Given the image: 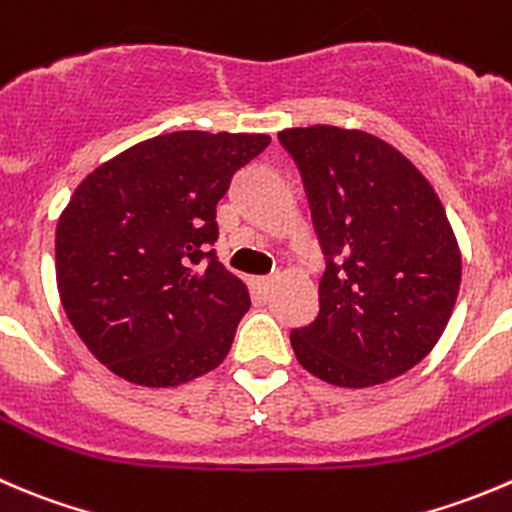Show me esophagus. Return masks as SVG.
I'll list each match as a JSON object with an SVG mask.
<instances>
[{
	"label": "esophagus",
	"instance_id": "34e87169",
	"mask_svg": "<svg viewBox=\"0 0 512 512\" xmlns=\"http://www.w3.org/2000/svg\"><path fill=\"white\" fill-rule=\"evenodd\" d=\"M272 282H275L272 277H252V290L265 297L272 290Z\"/></svg>",
	"mask_w": 512,
	"mask_h": 512
}]
</instances>
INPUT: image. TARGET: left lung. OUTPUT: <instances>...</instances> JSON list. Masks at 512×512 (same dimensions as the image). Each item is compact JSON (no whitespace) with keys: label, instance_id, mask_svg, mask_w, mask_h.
Wrapping results in <instances>:
<instances>
[{"label":"left lung","instance_id":"obj_1","mask_svg":"<svg viewBox=\"0 0 512 512\" xmlns=\"http://www.w3.org/2000/svg\"><path fill=\"white\" fill-rule=\"evenodd\" d=\"M325 252L320 312L292 330L297 362L337 388H372L435 347L460 290V247L445 207L400 150L362 130L290 127Z\"/></svg>","mask_w":512,"mask_h":512}]
</instances>
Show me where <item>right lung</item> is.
<instances>
[{
  "instance_id": "add662e5",
  "label": "right lung",
  "mask_w": 512,
  "mask_h": 512,
  "mask_svg": "<svg viewBox=\"0 0 512 512\" xmlns=\"http://www.w3.org/2000/svg\"><path fill=\"white\" fill-rule=\"evenodd\" d=\"M267 145V135L172 132L77 185L54 240L59 300L117 377L177 388L227 357L250 292L210 250L217 202Z\"/></svg>"
}]
</instances>
